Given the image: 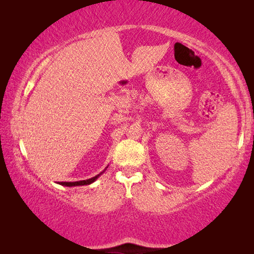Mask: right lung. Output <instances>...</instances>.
Wrapping results in <instances>:
<instances>
[{
  "instance_id": "obj_1",
  "label": "right lung",
  "mask_w": 254,
  "mask_h": 254,
  "mask_svg": "<svg viewBox=\"0 0 254 254\" xmlns=\"http://www.w3.org/2000/svg\"><path fill=\"white\" fill-rule=\"evenodd\" d=\"M107 168V167H106ZM106 168L102 171L101 174H98V175H96L95 177H92V178H89V179H86V180H79V182H74V183H67V182H65V183H59V185H62V186H67V187H74V186H84V185H89V184H92V183H94L95 182V180L100 177V176L104 173V171L106 170Z\"/></svg>"
}]
</instances>
